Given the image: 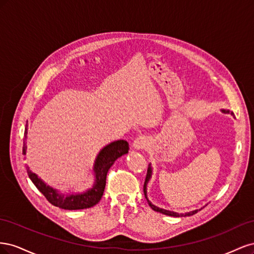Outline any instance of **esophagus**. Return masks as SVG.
<instances>
[{
  "mask_svg": "<svg viewBox=\"0 0 254 254\" xmlns=\"http://www.w3.org/2000/svg\"><path fill=\"white\" fill-rule=\"evenodd\" d=\"M147 146H148V139L146 136L136 137V139L132 143L133 149H136V150L144 149V148L147 147Z\"/></svg>",
  "mask_w": 254,
  "mask_h": 254,
  "instance_id": "1",
  "label": "esophagus"
}]
</instances>
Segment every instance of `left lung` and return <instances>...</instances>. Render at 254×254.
Listing matches in <instances>:
<instances>
[{
	"label": "left lung",
	"instance_id": "left-lung-1",
	"mask_svg": "<svg viewBox=\"0 0 254 254\" xmlns=\"http://www.w3.org/2000/svg\"><path fill=\"white\" fill-rule=\"evenodd\" d=\"M221 112H222V113H231V115H233V117H234V113H233L232 111H230V110L221 109ZM151 176H152V167H151V164L149 163L148 170H147V175H146V179H145V183H144V195H145V198L147 199V202H148L149 206L151 207V209H152L153 211H157V212H159V213H162V214L168 215V216L182 217V216H190V215H194V214H196L198 211L201 210V209H199V210H194V211H190V212L184 213V214H181V213L179 214V213H177V212H173V211H168V210L161 209V207H159V206H157V205H155V204H152V203L148 200V197H147V184H148V182H149V180H150V178H151Z\"/></svg>",
	"mask_w": 254,
	"mask_h": 254
}]
</instances>
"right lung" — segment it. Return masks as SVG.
I'll use <instances>...</instances> for the list:
<instances>
[{
	"mask_svg": "<svg viewBox=\"0 0 254 254\" xmlns=\"http://www.w3.org/2000/svg\"><path fill=\"white\" fill-rule=\"evenodd\" d=\"M27 139V124L25 126L24 131V142H23L22 153L26 156V141ZM129 150V144L125 140H118L106 145L101 149L98 155L95 158L93 164V175L94 183L91 189L82 191V193H65L63 194L60 190L48 186L42 179H40L38 175L33 173L26 166V172L29 179L35 184L36 188L39 190L44 197L48 199L49 202L60 209L64 210H81L88 209L95 205L104 194V190L106 187L107 173L109 168L113 165L115 160L120 157L126 155Z\"/></svg>",
	"mask_w": 254,
	"mask_h": 254,
	"instance_id": "obj_1",
	"label": "right lung"
}]
</instances>
